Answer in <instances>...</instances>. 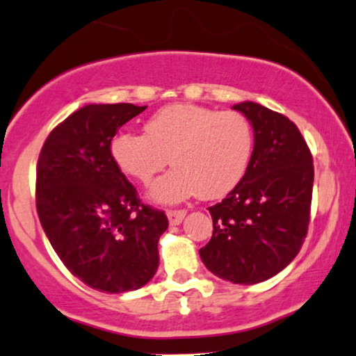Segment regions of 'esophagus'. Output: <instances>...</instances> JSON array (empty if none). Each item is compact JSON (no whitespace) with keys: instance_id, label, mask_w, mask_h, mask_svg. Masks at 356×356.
<instances>
[{"instance_id":"1","label":"esophagus","mask_w":356,"mask_h":356,"mask_svg":"<svg viewBox=\"0 0 356 356\" xmlns=\"http://www.w3.org/2000/svg\"><path fill=\"white\" fill-rule=\"evenodd\" d=\"M184 217H186V211L184 210H169L168 218L170 225H181Z\"/></svg>"}]
</instances>
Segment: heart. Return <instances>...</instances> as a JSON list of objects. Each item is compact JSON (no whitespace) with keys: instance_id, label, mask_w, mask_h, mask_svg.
I'll return each mask as SVG.
<instances>
[{"instance_id":"b5f03b06","label":"heart","mask_w":356,"mask_h":356,"mask_svg":"<svg viewBox=\"0 0 356 356\" xmlns=\"http://www.w3.org/2000/svg\"><path fill=\"white\" fill-rule=\"evenodd\" d=\"M253 147L245 115L174 103L147 120L146 134H115L110 152L121 172L145 186L172 161L175 168L156 181L149 197L174 205L197 193L210 200L232 192L248 170Z\"/></svg>"}]
</instances>
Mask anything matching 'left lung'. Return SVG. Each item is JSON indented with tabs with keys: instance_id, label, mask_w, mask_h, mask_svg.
Wrapping results in <instances>:
<instances>
[{
	"instance_id": "8db88e82",
	"label": "left lung",
	"mask_w": 356,
	"mask_h": 356,
	"mask_svg": "<svg viewBox=\"0 0 356 356\" xmlns=\"http://www.w3.org/2000/svg\"><path fill=\"white\" fill-rule=\"evenodd\" d=\"M253 126L254 147L241 182L210 207L213 235L200 258L233 284H258L281 273L307 235L314 164L298 126L254 102L233 106Z\"/></svg>"
}]
</instances>
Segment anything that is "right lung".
<instances>
[{
	"instance_id": "right-lung-1",
	"label": "right lung",
	"mask_w": 356,
	"mask_h": 356,
	"mask_svg": "<svg viewBox=\"0 0 356 356\" xmlns=\"http://www.w3.org/2000/svg\"><path fill=\"white\" fill-rule=\"evenodd\" d=\"M147 106L85 105L54 128L35 174V207L65 268L100 292L136 291L159 266L164 211L141 204L110 152L116 131Z\"/></svg>"
}]
</instances>
